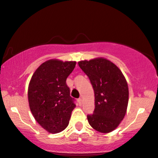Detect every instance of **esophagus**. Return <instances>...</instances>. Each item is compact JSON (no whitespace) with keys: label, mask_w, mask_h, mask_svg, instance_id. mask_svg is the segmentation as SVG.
Wrapping results in <instances>:
<instances>
[{"label":"esophagus","mask_w":158,"mask_h":158,"mask_svg":"<svg viewBox=\"0 0 158 158\" xmlns=\"http://www.w3.org/2000/svg\"><path fill=\"white\" fill-rule=\"evenodd\" d=\"M78 102H79V105H81V103H82V99H81V98H79V99H78Z\"/></svg>","instance_id":"esophagus-1"}]
</instances>
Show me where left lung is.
Here are the masks:
<instances>
[{
    "mask_svg": "<svg viewBox=\"0 0 158 158\" xmlns=\"http://www.w3.org/2000/svg\"><path fill=\"white\" fill-rule=\"evenodd\" d=\"M89 78L95 97L94 113L88 114L92 128L102 133L114 131L124 118L128 102V88L121 70L106 59L79 61Z\"/></svg>",
    "mask_w": 158,
    "mask_h": 158,
    "instance_id": "8db88e82",
    "label": "left lung"
}]
</instances>
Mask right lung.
<instances>
[{
    "instance_id": "1",
    "label": "right lung",
    "mask_w": 158,
    "mask_h": 158,
    "mask_svg": "<svg viewBox=\"0 0 158 158\" xmlns=\"http://www.w3.org/2000/svg\"><path fill=\"white\" fill-rule=\"evenodd\" d=\"M75 66L76 61L52 59L40 65L31 78L28 88L30 110L38 123L50 133H59L67 128L76 107L66 83Z\"/></svg>"
}]
</instances>
